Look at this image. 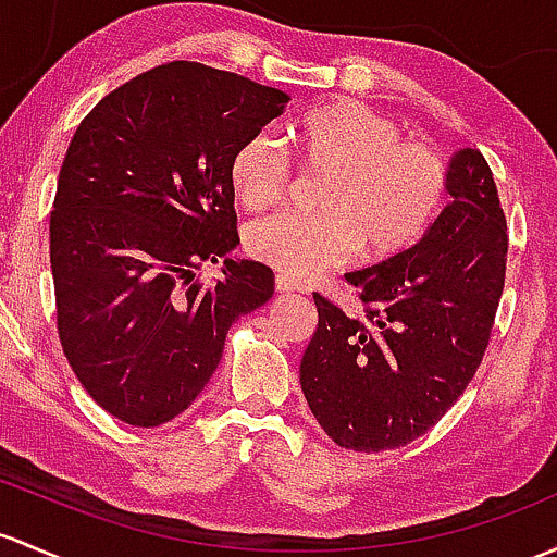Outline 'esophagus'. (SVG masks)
Returning <instances> with one entry per match:
<instances>
[{
	"label": "esophagus",
	"instance_id": "esophagus-1",
	"mask_svg": "<svg viewBox=\"0 0 557 557\" xmlns=\"http://www.w3.org/2000/svg\"><path fill=\"white\" fill-rule=\"evenodd\" d=\"M274 288H277V294H304L307 285L298 283L290 274H277V277H274Z\"/></svg>",
	"mask_w": 557,
	"mask_h": 557
}]
</instances>
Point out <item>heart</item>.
Returning a JSON list of instances; mask_svg holds the SVG:
<instances>
[{"label":"heart","mask_w":557,"mask_h":557,"mask_svg":"<svg viewBox=\"0 0 557 557\" xmlns=\"http://www.w3.org/2000/svg\"><path fill=\"white\" fill-rule=\"evenodd\" d=\"M298 171L325 175L318 215L277 213L245 230V250L283 274L309 277L349 256L382 263L430 232L448 197V162L437 146L403 138V127L360 101L309 109L288 127ZM230 186L245 210H269L294 186L288 151L269 133L234 149Z\"/></svg>","instance_id":"1"}]
</instances>
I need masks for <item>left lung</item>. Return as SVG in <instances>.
Instances as JSON below:
<instances>
[{"label":"left lung","mask_w":557,"mask_h":557,"mask_svg":"<svg viewBox=\"0 0 557 557\" xmlns=\"http://www.w3.org/2000/svg\"><path fill=\"white\" fill-rule=\"evenodd\" d=\"M446 205L397 259L349 272L362 314L314 294L301 389L336 446L379 454L417 441L483 362L505 290L507 219L478 149L456 151Z\"/></svg>","instance_id":"obj_1"}]
</instances>
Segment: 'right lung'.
Segmentation results:
<instances>
[{"mask_svg": "<svg viewBox=\"0 0 557 557\" xmlns=\"http://www.w3.org/2000/svg\"><path fill=\"white\" fill-rule=\"evenodd\" d=\"M285 103L283 90L175 61L111 90L74 133L50 213L58 338L114 419L184 413L234 320L272 298V269L226 259L239 243L230 160ZM219 258L225 277L205 286L194 272Z\"/></svg>", "mask_w": 557, "mask_h": 557, "instance_id": "add662e5", "label": "right lung"}]
</instances>
